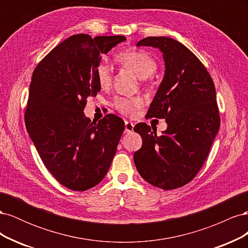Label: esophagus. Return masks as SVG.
I'll use <instances>...</instances> for the list:
<instances>
[{"label":"esophagus","mask_w":248,"mask_h":248,"mask_svg":"<svg viewBox=\"0 0 248 248\" xmlns=\"http://www.w3.org/2000/svg\"><path fill=\"white\" fill-rule=\"evenodd\" d=\"M133 127H134L133 123L126 121V122H125V132H126V133L132 132V131H133Z\"/></svg>","instance_id":"esophagus-1"}]
</instances>
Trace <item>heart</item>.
I'll list each match as a JSON object with an SVG mask.
<instances>
[{
  "mask_svg": "<svg viewBox=\"0 0 248 248\" xmlns=\"http://www.w3.org/2000/svg\"><path fill=\"white\" fill-rule=\"evenodd\" d=\"M117 62L125 68L136 73L140 79L150 78L156 71L157 64L149 52L141 49H129L121 51L117 56ZM96 78L101 88H108L111 84V70L107 63H100L96 67ZM115 106L118 110L125 115H132L142 106L140 98H119Z\"/></svg>",
  "mask_w": 248,
  "mask_h": 248,
  "instance_id": "1",
  "label": "heart"
}]
</instances>
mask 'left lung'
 I'll return each instance as SVG.
<instances>
[{
  "label": "left lung",
  "instance_id": "obj_1",
  "mask_svg": "<svg viewBox=\"0 0 248 248\" xmlns=\"http://www.w3.org/2000/svg\"><path fill=\"white\" fill-rule=\"evenodd\" d=\"M137 46L162 52L164 77L148 117L166 119L158 137L146 123L134 126L142 139L133 160L142 179L155 187L179 188L197 176L219 130L214 82L205 66L182 43L170 37H147Z\"/></svg>",
  "mask_w": 248,
  "mask_h": 248
}]
</instances>
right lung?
<instances>
[{"label": "right lung", "mask_w": 248, "mask_h": 248, "mask_svg": "<svg viewBox=\"0 0 248 248\" xmlns=\"http://www.w3.org/2000/svg\"><path fill=\"white\" fill-rule=\"evenodd\" d=\"M125 40L124 36H70L33 72L27 130L44 166L71 190L85 191L101 182L125 129L116 115L94 123L84 112L88 98L100 91L96 67L101 55Z\"/></svg>", "instance_id": "obj_1"}]
</instances>
